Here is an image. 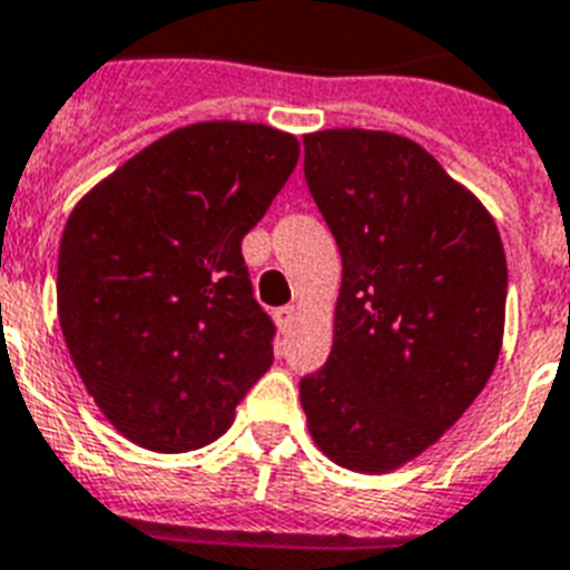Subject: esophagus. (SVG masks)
Here are the masks:
<instances>
[{"mask_svg":"<svg viewBox=\"0 0 570 570\" xmlns=\"http://www.w3.org/2000/svg\"><path fill=\"white\" fill-rule=\"evenodd\" d=\"M295 316H298V307H295V304H286V307H277V311H275L277 328H281V331H289V328H293Z\"/></svg>","mask_w":570,"mask_h":570,"instance_id":"esophagus-1","label":"esophagus"}]
</instances>
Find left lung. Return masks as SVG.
<instances>
[{
  "mask_svg": "<svg viewBox=\"0 0 570 570\" xmlns=\"http://www.w3.org/2000/svg\"><path fill=\"white\" fill-rule=\"evenodd\" d=\"M304 180L343 257L334 346L304 375L316 446L387 473L482 393L503 346L505 254L494 218L411 138L304 136Z\"/></svg>",
  "mask_w": 570,
  "mask_h": 570,
  "instance_id": "8db88e82",
  "label": "left lung"
}]
</instances>
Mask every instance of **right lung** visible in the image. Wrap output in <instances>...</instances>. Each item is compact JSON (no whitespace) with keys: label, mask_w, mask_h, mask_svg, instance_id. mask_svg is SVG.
I'll return each instance as SVG.
<instances>
[{"label":"right lung","mask_w":570,"mask_h":570,"mask_svg":"<svg viewBox=\"0 0 570 570\" xmlns=\"http://www.w3.org/2000/svg\"><path fill=\"white\" fill-rule=\"evenodd\" d=\"M289 132L174 129L94 186L58 250V322L106 420L154 452L200 450L272 366L275 322L242 239L284 189Z\"/></svg>","instance_id":"1"}]
</instances>
